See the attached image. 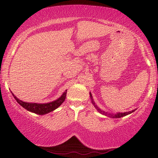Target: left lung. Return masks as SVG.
Returning a JSON list of instances; mask_svg holds the SVG:
<instances>
[{
	"label": "left lung",
	"instance_id": "1",
	"mask_svg": "<svg viewBox=\"0 0 158 158\" xmlns=\"http://www.w3.org/2000/svg\"><path fill=\"white\" fill-rule=\"evenodd\" d=\"M90 100H91V102H92V104L93 105V106H95V108L97 109V111L99 112V113H100V114H102V115H105V116H108V117H110V118H121V117H123V116H127V115H128V114H132V112H134L135 111L136 109H134V110H132V111H127V112H124V113H121V112H118V113H117V114H111V113H108V112H106V111H103V110H102L101 109H100L98 106V105H96L95 104V101L93 100V97H92V95H91V93H90Z\"/></svg>",
	"mask_w": 158,
	"mask_h": 158
}]
</instances>
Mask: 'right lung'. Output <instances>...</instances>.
Masks as SVG:
<instances>
[{
    "label": "right lung",
    "mask_w": 158,
    "mask_h": 158,
    "mask_svg": "<svg viewBox=\"0 0 158 158\" xmlns=\"http://www.w3.org/2000/svg\"><path fill=\"white\" fill-rule=\"evenodd\" d=\"M12 94L13 95V97H14V98L17 100V102L22 107L26 109V110H28L31 112H33V113H35V114H37L38 115H44L49 113L51 111H54L56 109L59 107V106L62 105L63 102L65 100L67 90H65V91L62 94V95H61L59 98H58L57 100L50 102H47V103L26 102H23L22 100H19V99L16 97L12 93Z\"/></svg>",
    "instance_id": "add662e5"
}]
</instances>
